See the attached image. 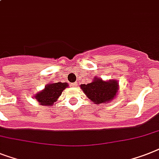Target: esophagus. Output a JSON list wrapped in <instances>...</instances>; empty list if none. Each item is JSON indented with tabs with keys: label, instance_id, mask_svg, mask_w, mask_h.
Listing matches in <instances>:
<instances>
[{
	"label": "esophagus",
	"instance_id": "obj_1",
	"mask_svg": "<svg viewBox=\"0 0 159 159\" xmlns=\"http://www.w3.org/2000/svg\"><path fill=\"white\" fill-rule=\"evenodd\" d=\"M72 86H77V82H73V83H72Z\"/></svg>",
	"mask_w": 159,
	"mask_h": 159
}]
</instances>
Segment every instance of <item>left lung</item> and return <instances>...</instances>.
I'll list each match as a JSON object with an SVG mask.
<instances>
[{"mask_svg": "<svg viewBox=\"0 0 159 159\" xmlns=\"http://www.w3.org/2000/svg\"><path fill=\"white\" fill-rule=\"evenodd\" d=\"M80 87L92 103L95 104H104L117 97L119 84L117 80L104 81L95 77L91 83L82 84Z\"/></svg>", "mask_w": 159, "mask_h": 159, "instance_id": "left-lung-1", "label": "left lung"}]
</instances>
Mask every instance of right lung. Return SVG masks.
I'll return each instance as SVG.
<instances>
[{
    "label": "right lung",
    "mask_w": 159,
    "mask_h": 159,
    "mask_svg": "<svg viewBox=\"0 0 159 159\" xmlns=\"http://www.w3.org/2000/svg\"><path fill=\"white\" fill-rule=\"evenodd\" d=\"M68 86L67 82H50L45 88L34 95L35 100L41 105L51 106L57 101L63 91Z\"/></svg>",
    "instance_id": "right-lung-1"
}]
</instances>
